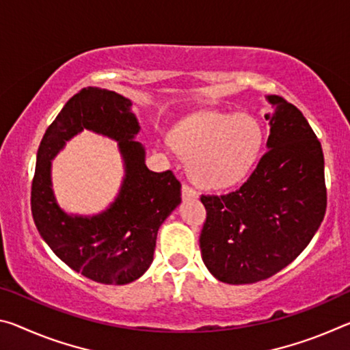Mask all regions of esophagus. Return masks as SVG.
Wrapping results in <instances>:
<instances>
[{
	"instance_id": "obj_1",
	"label": "esophagus",
	"mask_w": 350,
	"mask_h": 350,
	"mask_svg": "<svg viewBox=\"0 0 350 350\" xmlns=\"http://www.w3.org/2000/svg\"><path fill=\"white\" fill-rule=\"evenodd\" d=\"M198 198H199V195L195 188H191L187 184L182 185V199H184V201H187V199H198Z\"/></svg>"
}]
</instances>
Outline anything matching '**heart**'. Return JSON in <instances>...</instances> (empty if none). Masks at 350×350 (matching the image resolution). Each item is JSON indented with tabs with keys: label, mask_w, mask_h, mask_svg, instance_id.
<instances>
[{
	"label": "heart",
	"mask_w": 350,
	"mask_h": 350,
	"mask_svg": "<svg viewBox=\"0 0 350 350\" xmlns=\"http://www.w3.org/2000/svg\"><path fill=\"white\" fill-rule=\"evenodd\" d=\"M173 140L199 187L226 190L249 174L263 135L247 115L204 113L177 127Z\"/></svg>",
	"instance_id": "b5f03b06"
}]
</instances>
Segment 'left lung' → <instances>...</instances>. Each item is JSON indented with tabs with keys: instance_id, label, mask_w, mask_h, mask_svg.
<instances>
[{
	"instance_id": "left-lung-1",
	"label": "left lung",
	"mask_w": 350,
	"mask_h": 350,
	"mask_svg": "<svg viewBox=\"0 0 350 350\" xmlns=\"http://www.w3.org/2000/svg\"><path fill=\"white\" fill-rule=\"evenodd\" d=\"M268 151L237 191L201 196L207 210L199 246L215 279L254 284L301 254L325 215L324 154L296 105L269 95Z\"/></svg>"
}]
</instances>
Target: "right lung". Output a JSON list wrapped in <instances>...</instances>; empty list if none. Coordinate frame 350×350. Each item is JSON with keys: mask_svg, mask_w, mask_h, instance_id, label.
<instances>
[{"mask_svg": "<svg viewBox=\"0 0 350 350\" xmlns=\"http://www.w3.org/2000/svg\"><path fill=\"white\" fill-rule=\"evenodd\" d=\"M131 99L88 87L64 105L37 151L31 210L38 234L76 273L105 285H126L146 273L163 221L180 204V182L171 171L146 166L145 146L135 142L140 124ZM84 129L119 143L125 177L109 207L96 215L66 214L55 199L52 159Z\"/></svg>", "mask_w": 350, "mask_h": 350, "instance_id": "right-lung-1", "label": "right lung"}]
</instances>
